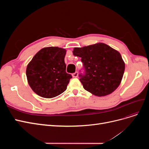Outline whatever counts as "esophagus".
<instances>
[{"mask_svg": "<svg viewBox=\"0 0 149 149\" xmlns=\"http://www.w3.org/2000/svg\"><path fill=\"white\" fill-rule=\"evenodd\" d=\"M72 76H73V77H74V78L78 77V73L77 71H76L75 73H74L72 74Z\"/></svg>", "mask_w": 149, "mask_h": 149, "instance_id": "1", "label": "esophagus"}]
</instances>
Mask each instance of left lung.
<instances>
[{"mask_svg": "<svg viewBox=\"0 0 149 149\" xmlns=\"http://www.w3.org/2000/svg\"><path fill=\"white\" fill-rule=\"evenodd\" d=\"M73 55L81 58L84 73L79 74L85 90L97 96L112 93L119 86L125 70L120 54L102 43L74 48Z\"/></svg>", "mask_w": 149, "mask_h": 149, "instance_id": "8db88e82", "label": "left lung"}]
</instances>
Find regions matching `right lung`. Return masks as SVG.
<instances>
[{
	"label": "right lung",
	"instance_id": "right-lung-1",
	"mask_svg": "<svg viewBox=\"0 0 149 149\" xmlns=\"http://www.w3.org/2000/svg\"><path fill=\"white\" fill-rule=\"evenodd\" d=\"M66 49L50 47L36 54L26 67L30 88L38 96L52 98L63 93L72 76L66 72Z\"/></svg>",
	"mask_w": 149,
	"mask_h": 149
}]
</instances>
